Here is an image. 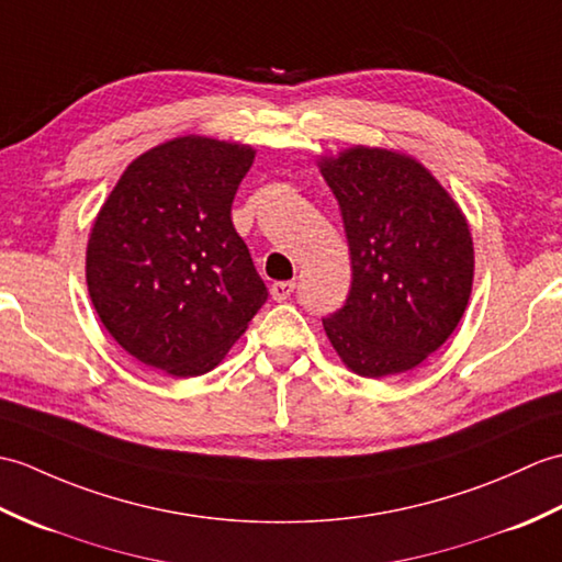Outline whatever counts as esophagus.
<instances>
[{
    "instance_id": "obj_1",
    "label": "esophagus",
    "mask_w": 562,
    "mask_h": 562,
    "mask_svg": "<svg viewBox=\"0 0 562 562\" xmlns=\"http://www.w3.org/2000/svg\"><path fill=\"white\" fill-rule=\"evenodd\" d=\"M293 291H295V283L293 281H277V283H271V297L273 301H289V297L293 295Z\"/></svg>"
}]
</instances>
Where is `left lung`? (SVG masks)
I'll return each instance as SVG.
<instances>
[{"label": "left lung", "instance_id": "8db88e82", "mask_svg": "<svg viewBox=\"0 0 562 562\" xmlns=\"http://www.w3.org/2000/svg\"><path fill=\"white\" fill-rule=\"evenodd\" d=\"M351 252L346 303L322 319L363 378L398 375L450 339L473 281V243L440 182L414 158L348 148L322 164Z\"/></svg>", "mask_w": 562, "mask_h": 562}]
</instances>
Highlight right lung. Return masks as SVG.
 <instances>
[{"instance_id":"1","label":"right lung","mask_w":562,"mask_h":562,"mask_svg":"<svg viewBox=\"0 0 562 562\" xmlns=\"http://www.w3.org/2000/svg\"><path fill=\"white\" fill-rule=\"evenodd\" d=\"M249 146L182 136L139 156L98 214L86 281L124 351L176 378L214 370L267 303L233 228Z\"/></svg>"}]
</instances>
